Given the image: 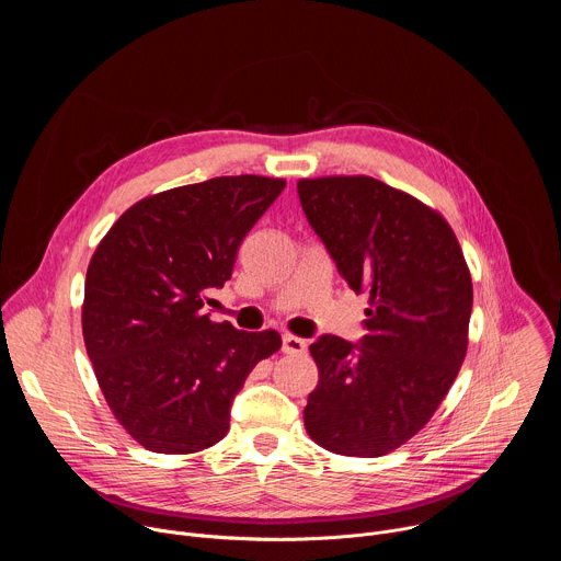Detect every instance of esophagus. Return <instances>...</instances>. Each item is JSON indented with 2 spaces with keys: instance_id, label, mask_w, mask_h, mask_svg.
Returning a JSON list of instances; mask_svg holds the SVG:
<instances>
[{
  "instance_id": "esophagus-1",
  "label": "esophagus",
  "mask_w": 561,
  "mask_h": 561,
  "mask_svg": "<svg viewBox=\"0 0 561 561\" xmlns=\"http://www.w3.org/2000/svg\"><path fill=\"white\" fill-rule=\"evenodd\" d=\"M306 348H308V344L301 337H295V335H284L282 337V351L286 355H304Z\"/></svg>"
}]
</instances>
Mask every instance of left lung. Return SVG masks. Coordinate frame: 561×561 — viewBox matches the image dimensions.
Listing matches in <instances>:
<instances>
[{
  "mask_svg": "<svg viewBox=\"0 0 561 561\" xmlns=\"http://www.w3.org/2000/svg\"><path fill=\"white\" fill-rule=\"evenodd\" d=\"M308 224L340 275L368 293L359 344H310L319 381L304 426L346 457H381L417 435L450 390L468 348L472 282L448 221L366 175L299 180Z\"/></svg>",
  "mask_w": 561,
  "mask_h": 561,
  "instance_id": "8db88e82",
  "label": "left lung"
}]
</instances>
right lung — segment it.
Instances as JSON below:
<instances>
[{
    "mask_svg": "<svg viewBox=\"0 0 561 561\" xmlns=\"http://www.w3.org/2000/svg\"><path fill=\"white\" fill-rule=\"evenodd\" d=\"M284 186L234 175L157 193L95 249L84 344L108 409L144 448L186 455L217 444L249 373L279 351L277 331H237L202 306L230 279L239 244Z\"/></svg>",
    "mask_w": 561,
    "mask_h": 561,
    "instance_id": "right-lung-1",
    "label": "right lung"
}]
</instances>
